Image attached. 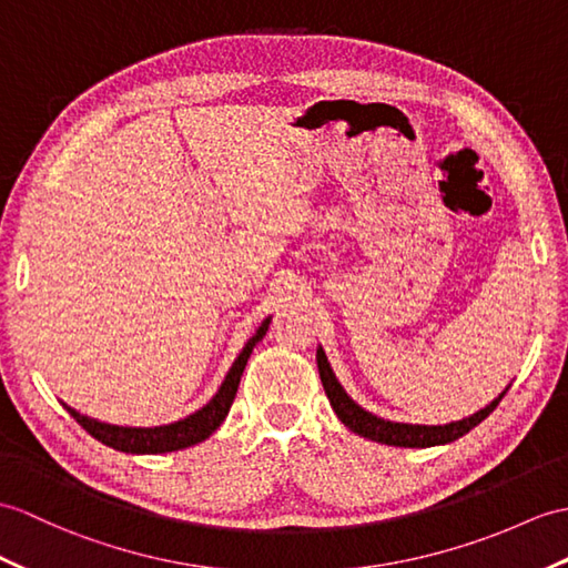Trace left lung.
<instances>
[{"instance_id": "8db88e82", "label": "left lung", "mask_w": 568, "mask_h": 568, "mask_svg": "<svg viewBox=\"0 0 568 568\" xmlns=\"http://www.w3.org/2000/svg\"><path fill=\"white\" fill-rule=\"evenodd\" d=\"M316 367H320L324 392L328 402H332L336 416L341 418V424L348 426L353 433H358L361 438L375 440L382 445H394V447H435V445H447L457 438H463L465 433H469L474 426H479L481 420L494 412L498 402L504 399L506 392L510 389L508 385L494 402L479 408V412H474L471 416L450 420V424H443V426H418V424H399V420L379 418L367 412V408H363L361 404H355L348 397V392L341 387V382L334 375L332 363H328L322 346H316Z\"/></svg>"}]
</instances>
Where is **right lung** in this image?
Masks as SVG:
<instances>
[{
	"label": "right lung",
	"mask_w": 568,
	"mask_h": 568,
	"mask_svg": "<svg viewBox=\"0 0 568 568\" xmlns=\"http://www.w3.org/2000/svg\"><path fill=\"white\" fill-rule=\"evenodd\" d=\"M268 324H271V316H266V320H263L261 326L256 328V334L246 341L242 353L234 358L230 373L224 375L222 385L215 392V397L210 399L205 406L197 408V412L189 414L186 418L174 420V424L148 426V428L115 426V424H105V420L79 414L77 408L68 406L64 402H62V406L68 408L72 418L89 435H94L99 443L113 447V450L130 453V455H162V453H174V450H183V447L197 445L205 438H210V435L220 428L222 420L227 418L230 406L236 397V389H240V379H242V373L248 363V355H252L258 341L266 336Z\"/></svg>",
	"instance_id": "add662e5"
}]
</instances>
